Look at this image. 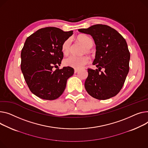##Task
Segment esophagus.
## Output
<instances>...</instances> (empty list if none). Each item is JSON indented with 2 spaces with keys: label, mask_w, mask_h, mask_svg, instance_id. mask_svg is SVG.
Instances as JSON below:
<instances>
[{
  "label": "esophagus",
  "mask_w": 148,
  "mask_h": 148,
  "mask_svg": "<svg viewBox=\"0 0 148 148\" xmlns=\"http://www.w3.org/2000/svg\"><path fill=\"white\" fill-rule=\"evenodd\" d=\"M78 70H78V69H74V73H77L78 71Z\"/></svg>",
  "instance_id": "34e87169"
}]
</instances>
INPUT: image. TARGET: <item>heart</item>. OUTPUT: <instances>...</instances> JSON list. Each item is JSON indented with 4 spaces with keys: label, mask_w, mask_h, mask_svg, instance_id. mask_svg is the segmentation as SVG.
Listing matches in <instances>:
<instances>
[{
    "label": "heart",
    "mask_w": 148,
    "mask_h": 148,
    "mask_svg": "<svg viewBox=\"0 0 148 148\" xmlns=\"http://www.w3.org/2000/svg\"><path fill=\"white\" fill-rule=\"evenodd\" d=\"M76 40L85 46L83 49V53H89L90 49L93 46V41L92 39L87 36L81 34L76 37ZM71 41L70 38L66 40L62 44V50L64 55H68L71 51ZM88 62V58L86 55L75 56L71 55L66 58L64 61V64L66 66H70L75 69L82 68Z\"/></svg>",
    "instance_id": "b5f03b06"
}]
</instances>
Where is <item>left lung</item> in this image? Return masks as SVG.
<instances>
[{
  "instance_id": "1",
  "label": "left lung",
  "mask_w": 148,
  "mask_h": 148,
  "mask_svg": "<svg viewBox=\"0 0 148 148\" xmlns=\"http://www.w3.org/2000/svg\"><path fill=\"white\" fill-rule=\"evenodd\" d=\"M90 34L96 45V56L93 62L98 69H87L84 83L86 91L99 100L115 96L122 88L129 71L130 54L124 37L111 27L96 24L88 28L78 29ZM102 68L105 71H100Z\"/></svg>"
}]
</instances>
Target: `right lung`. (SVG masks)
I'll return each mask as SVG.
<instances>
[{
	"mask_svg": "<svg viewBox=\"0 0 148 148\" xmlns=\"http://www.w3.org/2000/svg\"><path fill=\"white\" fill-rule=\"evenodd\" d=\"M73 34L56 27L38 29L27 38L21 51V69L30 91L45 100L60 97L67 80L74 74L70 66L59 69L64 54L63 43ZM57 69L53 71V68Z\"/></svg>",
	"mask_w": 148,
	"mask_h": 148,
	"instance_id": "add662e5",
	"label": "right lung"
}]
</instances>
